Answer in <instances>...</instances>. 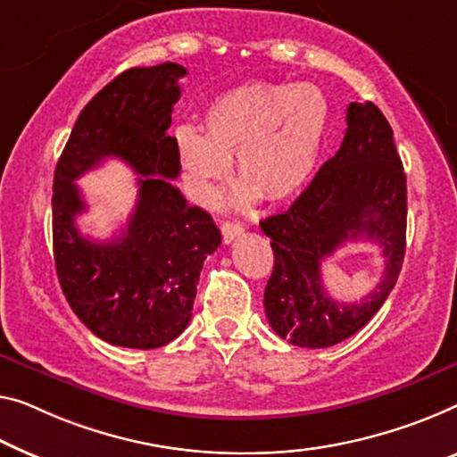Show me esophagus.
Wrapping results in <instances>:
<instances>
[{
	"mask_svg": "<svg viewBox=\"0 0 457 457\" xmlns=\"http://www.w3.org/2000/svg\"><path fill=\"white\" fill-rule=\"evenodd\" d=\"M221 234H223V242L231 244L236 237H240L244 234V226L237 221H223L221 226Z\"/></svg>",
	"mask_w": 457,
	"mask_h": 457,
	"instance_id": "34e87169",
	"label": "esophagus"
}]
</instances>
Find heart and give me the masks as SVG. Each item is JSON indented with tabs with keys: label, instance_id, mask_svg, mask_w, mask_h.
<instances>
[{
	"label": "heart",
	"instance_id": "heart-1",
	"mask_svg": "<svg viewBox=\"0 0 457 457\" xmlns=\"http://www.w3.org/2000/svg\"><path fill=\"white\" fill-rule=\"evenodd\" d=\"M328 100L310 84H246L217 96L203 114V133L176 129V154L193 193L215 196L229 162L244 185L236 203L283 201L303 188L322 155Z\"/></svg>",
	"mask_w": 457,
	"mask_h": 457
}]
</instances>
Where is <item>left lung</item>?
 <instances>
[{"label": "left lung", "instance_id": "obj_1", "mask_svg": "<svg viewBox=\"0 0 457 457\" xmlns=\"http://www.w3.org/2000/svg\"><path fill=\"white\" fill-rule=\"evenodd\" d=\"M261 229L275 254L264 312L278 337L324 349L353 337L378 314L404 261L406 174L390 122L376 104L351 102L338 152L294 205L262 220ZM359 237L380 244L386 269L370 296L340 304L325 294L319 262Z\"/></svg>", "mask_w": 457, "mask_h": 457}]
</instances>
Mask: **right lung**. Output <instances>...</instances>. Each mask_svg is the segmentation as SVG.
Segmentation results:
<instances>
[{
    "label": "right lung",
    "instance_id": "1",
    "mask_svg": "<svg viewBox=\"0 0 457 457\" xmlns=\"http://www.w3.org/2000/svg\"><path fill=\"white\" fill-rule=\"evenodd\" d=\"M179 63L133 67L106 84L79 112L53 179V254L61 289L87 328L127 349H158L187 328L203 262L221 234L201 207L188 205L172 108L180 98ZM106 157L140 174L138 205L123 234L84 238L75 215L86 209L73 179Z\"/></svg>",
    "mask_w": 457,
    "mask_h": 457
}]
</instances>
